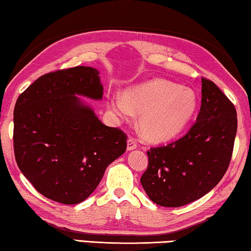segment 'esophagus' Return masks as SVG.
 <instances>
[{"label": "esophagus", "mask_w": 251, "mask_h": 251, "mask_svg": "<svg viewBox=\"0 0 251 251\" xmlns=\"http://www.w3.org/2000/svg\"><path fill=\"white\" fill-rule=\"evenodd\" d=\"M137 148V144L134 141L133 138H128L127 139V151H134Z\"/></svg>", "instance_id": "obj_1"}]
</instances>
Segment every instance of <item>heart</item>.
I'll list each match as a JSON object with an SVG mask.
<instances>
[{
    "instance_id": "heart-1",
    "label": "heart",
    "mask_w": 251,
    "mask_h": 251,
    "mask_svg": "<svg viewBox=\"0 0 251 251\" xmlns=\"http://www.w3.org/2000/svg\"><path fill=\"white\" fill-rule=\"evenodd\" d=\"M107 106L114 116L124 121L139 113L138 127L144 137L165 142L188 124L197 107V97L192 88L155 78L126 90L123 95L109 94Z\"/></svg>"
}]
</instances>
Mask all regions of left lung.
Wrapping results in <instances>:
<instances>
[{
	"label": "left lung",
	"mask_w": 251,
	"mask_h": 251,
	"mask_svg": "<svg viewBox=\"0 0 251 251\" xmlns=\"http://www.w3.org/2000/svg\"><path fill=\"white\" fill-rule=\"evenodd\" d=\"M237 113L211 80L201 78V106L185 135L147 152L141 182L151 201L180 207L205 196L222 180L231 159Z\"/></svg>",
	"instance_id": "8db88e82"
}]
</instances>
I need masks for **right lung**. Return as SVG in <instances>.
Returning a JSON list of instances; mask_svg holds the SVG:
<instances>
[{
  "instance_id": "right-lung-1",
  "label": "right lung",
  "mask_w": 251,
  "mask_h": 251,
  "mask_svg": "<svg viewBox=\"0 0 251 251\" xmlns=\"http://www.w3.org/2000/svg\"><path fill=\"white\" fill-rule=\"evenodd\" d=\"M103 90L99 71L76 66L41 76L16 100V163L46 198L84 201L125 152L126 135L104 125L82 99L100 100Z\"/></svg>"
}]
</instances>
